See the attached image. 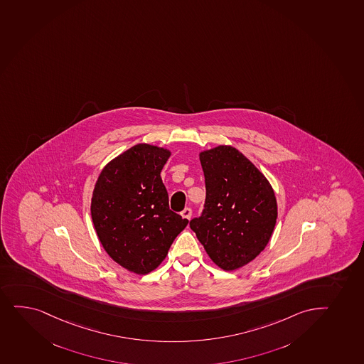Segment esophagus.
Wrapping results in <instances>:
<instances>
[{
	"label": "esophagus",
	"mask_w": 364,
	"mask_h": 364,
	"mask_svg": "<svg viewBox=\"0 0 364 364\" xmlns=\"http://www.w3.org/2000/svg\"><path fill=\"white\" fill-rule=\"evenodd\" d=\"M181 215H183V217L186 218V219H188V220H190V219H191L192 215L191 208H185L184 210L181 212Z\"/></svg>",
	"instance_id": "1"
}]
</instances>
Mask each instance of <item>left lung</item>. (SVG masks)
Listing matches in <instances>:
<instances>
[{"label":"left lung","mask_w":364,"mask_h":364,"mask_svg":"<svg viewBox=\"0 0 364 364\" xmlns=\"http://www.w3.org/2000/svg\"><path fill=\"white\" fill-rule=\"evenodd\" d=\"M205 208L190 228L213 262L225 271L247 265L274 232L277 203L269 181L232 146L200 152Z\"/></svg>","instance_id":"obj_1"}]
</instances>
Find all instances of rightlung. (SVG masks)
Wrapping results in <instances>:
<instances>
[{
	"instance_id": "add662e5",
	"label": "right lung",
	"mask_w": 364,
	"mask_h": 364,
	"mask_svg": "<svg viewBox=\"0 0 364 364\" xmlns=\"http://www.w3.org/2000/svg\"><path fill=\"white\" fill-rule=\"evenodd\" d=\"M169 151L138 144L111 161L95 184L90 213L99 241L114 262L149 274L164 262L188 220L169 209L161 171Z\"/></svg>"
}]
</instances>
